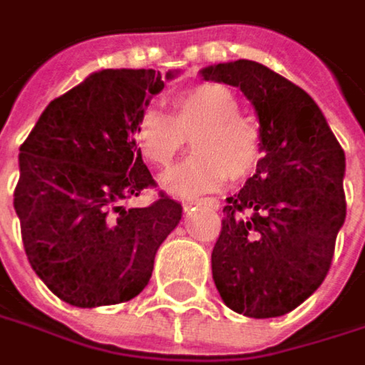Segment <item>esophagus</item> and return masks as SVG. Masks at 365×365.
<instances>
[{"instance_id":"34e87169","label":"esophagus","mask_w":365,"mask_h":365,"mask_svg":"<svg viewBox=\"0 0 365 365\" xmlns=\"http://www.w3.org/2000/svg\"><path fill=\"white\" fill-rule=\"evenodd\" d=\"M200 202H204V204L212 206V208H216V210H218V206H220V202H218L216 198H208V200H196V202H185V204H183V208H185V210H190L194 204H200Z\"/></svg>"}]
</instances>
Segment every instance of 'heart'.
<instances>
[{
	"label": "heart",
	"instance_id": "b5f03b06",
	"mask_svg": "<svg viewBox=\"0 0 365 365\" xmlns=\"http://www.w3.org/2000/svg\"><path fill=\"white\" fill-rule=\"evenodd\" d=\"M173 114L147 108L135 126V145L147 163L169 167L194 135L196 153L163 178L167 192L192 198L222 187L229 175L247 178L262 159V135L251 120L239 116L230 89L202 83L171 98Z\"/></svg>",
	"mask_w": 365,
	"mask_h": 365
}]
</instances>
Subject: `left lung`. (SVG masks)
<instances>
[{"label": "left lung", "instance_id": "obj_1", "mask_svg": "<svg viewBox=\"0 0 365 365\" xmlns=\"http://www.w3.org/2000/svg\"><path fill=\"white\" fill-rule=\"evenodd\" d=\"M204 81L239 88L259 118L263 157L227 198L212 249L222 302L251 319L282 317L314 292L345 222V153L304 89L255 61L204 67Z\"/></svg>", "mask_w": 365, "mask_h": 365}]
</instances>
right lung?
Here are the masks:
<instances>
[{"label": "right lung", "instance_id": "1", "mask_svg": "<svg viewBox=\"0 0 365 365\" xmlns=\"http://www.w3.org/2000/svg\"><path fill=\"white\" fill-rule=\"evenodd\" d=\"M163 88L153 69L91 73L46 106L20 147L14 208L26 255L71 307H110L143 292L157 249L182 220V204L163 194L147 208L122 206L155 185L135 126Z\"/></svg>", "mask_w": 365, "mask_h": 365}]
</instances>
